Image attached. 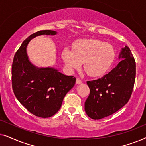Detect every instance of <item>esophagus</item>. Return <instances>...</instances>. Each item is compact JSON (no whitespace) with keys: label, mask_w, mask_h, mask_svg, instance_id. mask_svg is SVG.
<instances>
[{"label":"esophagus","mask_w":146,"mask_h":146,"mask_svg":"<svg viewBox=\"0 0 146 146\" xmlns=\"http://www.w3.org/2000/svg\"><path fill=\"white\" fill-rule=\"evenodd\" d=\"M82 83V81L79 78H76V84H80Z\"/></svg>","instance_id":"esophagus-1"}]
</instances>
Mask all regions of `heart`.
<instances>
[{"instance_id": "heart-1", "label": "heart", "mask_w": 146, "mask_h": 146, "mask_svg": "<svg viewBox=\"0 0 146 146\" xmlns=\"http://www.w3.org/2000/svg\"><path fill=\"white\" fill-rule=\"evenodd\" d=\"M115 58L112 46L99 40H90L77 42L74 50L65 48L62 58L70 70L76 69L83 63L84 70L91 76L104 74Z\"/></svg>"}]
</instances>
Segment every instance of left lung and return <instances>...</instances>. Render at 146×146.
<instances>
[{
  "label": "left lung",
  "instance_id": "8db88e82",
  "mask_svg": "<svg viewBox=\"0 0 146 146\" xmlns=\"http://www.w3.org/2000/svg\"><path fill=\"white\" fill-rule=\"evenodd\" d=\"M122 60L101 78L87 81L90 92L85 102V111L92 119L109 116L126 104L135 79V62L129 47L121 49Z\"/></svg>",
  "mask_w": 146,
  "mask_h": 146
}]
</instances>
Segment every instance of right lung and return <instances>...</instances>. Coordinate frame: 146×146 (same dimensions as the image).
<instances>
[{"mask_svg":"<svg viewBox=\"0 0 146 146\" xmlns=\"http://www.w3.org/2000/svg\"><path fill=\"white\" fill-rule=\"evenodd\" d=\"M56 33L44 30L31 35L17 51L12 66V86L16 98L28 111L43 118L52 116L59 110L64 98L74 86L76 79L53 68L35 66L28 58L27 46L37 36Z\"/></svg>","mask_w":146,"mask_h":146,"instance_id":"add662e5","label":"right lung"}]
</instances>
